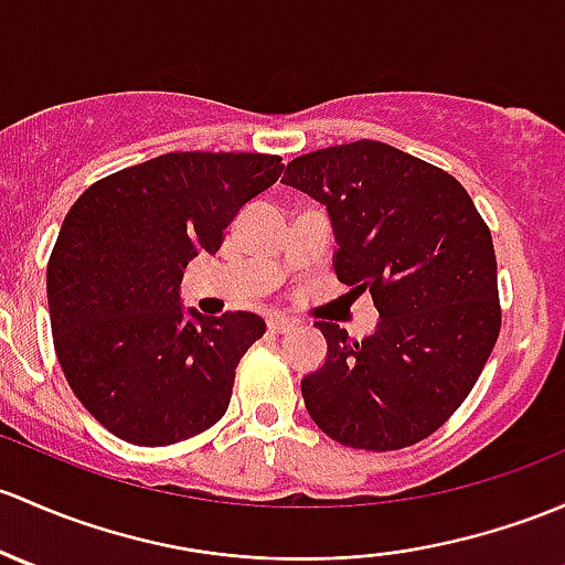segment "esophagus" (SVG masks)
I'll use <instances>...</instances> for the list:
<instances>
[{
    "label": "esophagus",
    "mask_w": 565,
    "mask_h": 565,
    "mask_svg": "<svg viewBox=\"0 0 565 565\" xmlns=\"http://www.w3.org/2000/svg\"><path fill=\"white\" fill-rule=\"evenodd\" d=\"M267 330L270 332H289V330H295V322L289 317H270L267 319Z\"/></svg>",
    "instance_id": "34e87169"
}]
</instances>
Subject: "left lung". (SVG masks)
I'll use <instances>...</instances> for the list:
<instances>
[{"label":"left lung","instance_id":"8db88e82","mask_svg":"<svg viewBox=\"0 0 565 565\" xmlns=\"http://www.w3.org/2000/svg\"><path fill=\"white\" fill-rule=\"evenodd\" d=\"M281 181L328 207L335 276L382 317L362 341L317 322L328 358L300 382L308 414L352 449L423 441L466 401L501 332L484 218L452 175L379 140L302 153Z\"/></svg>","mask_w":565,"mask_h":565}]
</instances>
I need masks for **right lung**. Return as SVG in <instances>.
Instances as JSON below:
<instances>
[{
  "instance_id": "right-lung-1",
  "label": "right lung",
  "mask_w": 565,
  "mask_h": 565,
  "mask_svg": "<svg viewBox=\"0 0 565 565\" xmlns=\"http://www.w3.org/2000/svg\"><path fill=\"white\" fill-rule=\"evenodd\" d=\"M281 170L273 153H162L92 183L64 216L47 259L53 347L86 412L121 441L168 447L227 412L265 319L183 311L181 278Z\"/></svg>"
}]
</instances>
